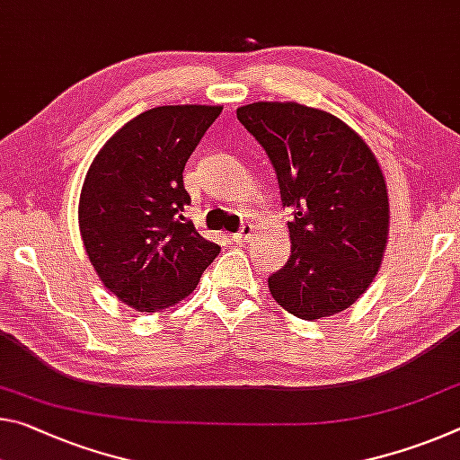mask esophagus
Segmentation results:
<instances>
[{"label": "esophagus", "mask_w": 460, "mask_h": 460, "mask_svg": "<svg viewBox=\"0 0 460 460\" xmlns=\"http://www.w3.org/2000/svg\"><path fill=\"white\" fill-rule=\"evenodd\" d=\"M252 233H253V225L252 223H245L243 225V227L242 229H239L237 233H235V235H233V237H235V242H239V243H243V242H247V239H250L252 237Z\"/></svg>", "instance_id": "1"}]
</instances>
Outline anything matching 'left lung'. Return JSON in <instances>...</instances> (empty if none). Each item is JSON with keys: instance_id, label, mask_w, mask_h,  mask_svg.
Segmentation results:
<instances>
[{"instance_id": "8db88e82", "label": "left lung", "mask_w": 460, "mask_h": 460, "mask_svg": "<svg viewBox=\"0 0 460 460\" xmlns=\"http://www.w3.org/2000/svg\"><path fill=\"white\" fill-rule=\"evenodd\" d=\"M237 119L279 176L290 258L268 279L270 295L301 319H323L367 293L389 239L381 165L344 120L296 102H253Z\"/></svg>"}]
</instances>
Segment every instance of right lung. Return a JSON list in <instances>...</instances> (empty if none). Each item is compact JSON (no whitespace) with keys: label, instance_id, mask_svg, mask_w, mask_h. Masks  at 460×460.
<instances>
[{"label":"right lung","instance_id":"obj_1","mask_svg":"<svg viewBox=\"0 0 460 460\" xmlns=\"http://www.w3.org/2000/svg\"><path fill=\"white\" fill-rule=\"evenodd\" d=\"M223 106H159L135 116L93 157L79 194L85 253L102 284L141 313L192 293L221 247L184 218L181 172Z\"/></svg>","mask_w":460,"mask_h":460}]
</instances>
